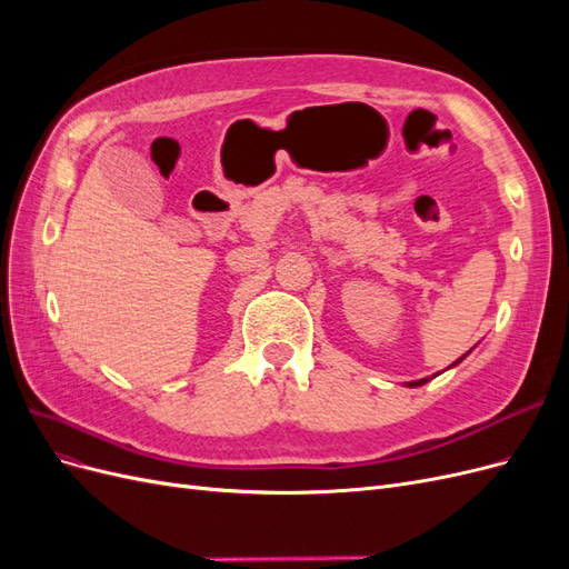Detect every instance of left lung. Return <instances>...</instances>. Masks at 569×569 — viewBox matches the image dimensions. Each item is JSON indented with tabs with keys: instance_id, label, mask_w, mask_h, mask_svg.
Instances as JSON below:
<instances>
[{
	"instance_id": "left-lung-1",
	"label": "left lung",
	"mask_w": 569,
	"mask_h": 569,
	"mask_svg": "<svg viewBox=\"0 0 569 569\" xmlns=\"http://www.w3.org/2000/svg\"><path fill=\"white\" fill-rule=\"evenodd\" d=\"M465 356H468V353H465ZM465 356H460V358L456 360V363H453V366H458V363H460V360H462ZM432 377H435V375H432ZM432 377H422V380H416V382H408V387H422L425 382H429V380H432Z\"/></svg>"
}]
</instances>
